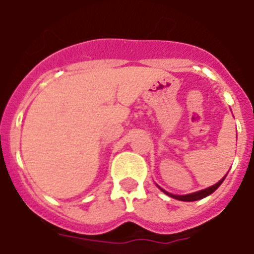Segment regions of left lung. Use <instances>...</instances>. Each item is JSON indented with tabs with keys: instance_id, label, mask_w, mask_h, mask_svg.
Masks as SVG:
<instances>
[{
	"instance_id": "obj_1",
	"label": "left lung",
	"mask_w": 254,
	"mask_h": 254,
	"mask_svg": "<svg viewBox=\"0 0 254 254\" xmlns=\"http://www.w3.org/2000/svg\"><path fill=\"white\" fill-rule=\"evenodd\" d=\"M227 177V175H225ZM225 177L221 179V181H219L216 183V185L211 186V187H208V189H204V190H200V191H196V192H192V193H187V195H173V193L167 192V191H165L163 189H161V191H163V192L166 193V195H169V196L174 197V199H178V200H182V201H193V200H200V199H203V197L208 196V195H211V193L213 192V191H216L219 187H220V185L223 183V181L225 179Z\"/></svg>"
}]
</instances>
